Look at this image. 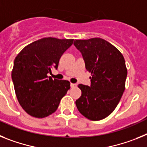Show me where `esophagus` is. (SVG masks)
<instances>
[{
  "label": "esophagus",
  "instance_id": "esophagus-1",
  "mask_svg": "<svg viewBox=\"0 0 147 147\" xmlns=\"http://www.w3.org/2000/svg\"><path fill=\"white\" fill-rule=\"evenodd\" d=\"M76 86H77V85H76L75 84H71V87H72V88L76 87Z\"/></svg>",
  "mask_w": 147,
  "mask_h": 147
}]
</instances>
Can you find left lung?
I'll return each instance as SVG.
<instances>
[{
  "label": "left lung",
  "mask_w": 147,
  "mask_h": 147,
  "mask_svg": "<svg viewBox=\"0 0 147 147\" xmlns=\"http://www.w3.org/2000/svg\"><path fill=\"white\" fill-rule=\"evenodd\" d=\"M74 45L91 73V86L79 84L81 96L75 104L84 117L100 121L115 110L125 90L127 69L124 58L115 47L100 38L75 40Z\"/></svg>",
  "instance_id": "8db88e82"
}]
</instances>
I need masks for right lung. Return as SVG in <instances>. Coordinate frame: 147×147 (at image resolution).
Listing matches in <instances>:
<instances>
[{"mask_svg":"<svg viewBox=\"0 0 147 147\" xmlns=\"http://www.w3.org/2000/svg\"><path fill=\"white\" fill-rule=\"evenodd\" d=\"M74 39L43 38L29 43L14 61L12 79L19 104L29 115L43 118L54 113L70 89L69 81L47 74L58 68L63 52Z\"/></svg>","mask_w":147,"mask_h":147,"instance_id":"1","label":"right lung"}]
</instances>
